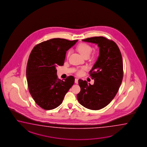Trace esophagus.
Listing matches in <instances>:
<instances>
[{
	"label": "esophagus",
	"instance_id": "34e87169",
	"mask_svg": "<svg viewBox=\"0 0 147 147\" xmlns=\"http://www.w3.org/2000/svg\"><path fill=\"white\" fill-rule=\"evenodd\" d=\"M75 83L76 84H78V78H75Z\"/></svg>",
	"mask_w": 147,
	"mask_h": 147
}]
</instances>
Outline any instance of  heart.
<instances>
[{
  "mask_svg": "<svg viewBox=\"0 0 147 147\" xmlns=\"http://www.w3.org/2000/svg\"><path fill=\"white\" fill-rule=\"evenodd\" d=\"M77 49L81 54L84 57H88L93 50V48L87 43H81L77 47ZM71 53V50H69L67 53V57H69ZM86 66H82L77 70L76 73L78 75H82L83 74L84 71L86 70Z\"/></svg>",
  "mask_w": 147,
  "mask_h": 147,
  "instance_id": "heart-1",
  "label": "heart"
}]
</instances>
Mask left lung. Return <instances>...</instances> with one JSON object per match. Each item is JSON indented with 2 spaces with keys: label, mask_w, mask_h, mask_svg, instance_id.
Masks as SVG:
<instances>
[{
  "label": "left lung",
  "mask_w": 147,
  "mask_h": 147,
  "mask_svg": "<svg viewBox=\"0 0 147 147\" xmlns=\"http://www.w3.org/2000/svg\"><path fill=\"white\" fill-rule=\"evenodd\" d=\"M98 45L99 54L90 71L93 85L78 80L81 91L77 95L80 104L91 110H99L108 105L117 94L123 81V62L120 50L113 41L104 36L82 40Z\"/></svg>",
  "instance_id": "1"
}]
</instances>
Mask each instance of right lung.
I'll return each instance as SVG.
<instances>
[{
    "label": "right lung",
    "mask_w": 147,
    "mask_h": 147,
    "mask_svg": "<svg viewBox=\"0 0 147 147\" xmlns=\"http://www.w3.org/2000/svg\"><path fill=\"white\" fill-rule=\"evenodd\" d=\"M78 40L54 38L36 45L30 53L26 75L28 88L36 104L45 110L57 108L74 83L73 76L57 78V66H63L66 51Z\"/></svg>",
    "instance_id": "obj_1"
}]
</instances>
